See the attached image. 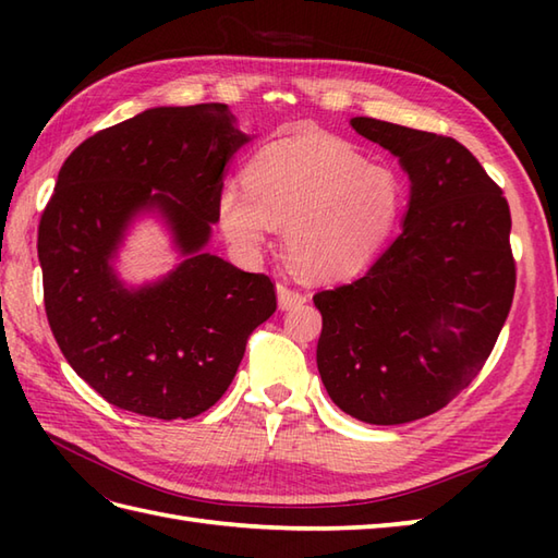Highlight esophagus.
I'll list each match as a JSON object with an SVG mask.
<instances>
[{"mask_svg": "<svg viewBox=\"0 0 558 558\" xmlns=\"http://www.w3.org/2000/svg\"><path fill=\"white\" fill-rule=\"evenodd\" d=\"M278 302L282 310H288V306H298V304H304L306 302V294L298 288H292L288 280H280L278 282Z\"/></svg>", "mask_w": 558, "mask_h": 558, "instance_id": "esophagus-1", "label": "esophagus"}]
</instances>
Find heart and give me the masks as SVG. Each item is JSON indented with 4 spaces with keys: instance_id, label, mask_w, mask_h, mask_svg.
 <instances>
[{
    "instance_id": "obj_1",
    "label": "heart",
    "mask_w": 558,
    "mask_h": 558,
    "mask_svg": "<svg viewBox=\"0 0 558 558\" xmlns=\"http://www.w3.org/2000/svg\"><path fill=\"white\" fill-rule=\"evenodd\" d=\"M402 208L393 170L369 165L333 136L276 141L252 160L246 189L228 184L218 216L228 240L258 252L276 225H288V252L312 278H342L369 264Z\"/></svg>"
}]
</instances>
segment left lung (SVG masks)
I'll use <instances>...</instances> for the list:
<instances>
[{
	"instance_id": "1",
	"label": "left lung",
	"mask_w": 558,
	"mask_h": 558,
	"mask_svg": "<svg viewBox=\"0 0 558 558\" xmlns=\"http://www.w3.org/2000/svg\"><path fill=\"white\" fill-rule=\"evenodd\" d=\"M412 182L402 230L362 278L314 294L316 364L336 405L366 424L429 417L496 345L515 292L511 210L456 138L352 117Z\"/></svg>"
}]
</instances>
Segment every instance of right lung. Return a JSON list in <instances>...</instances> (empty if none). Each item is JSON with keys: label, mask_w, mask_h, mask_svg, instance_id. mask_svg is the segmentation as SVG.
<instances>
[{"label": "right lung", "mask_w": 558, "mask_h": 558, "mask_svg": "<svg viewBox=\"0 0 558 558\" xmlns=\"http://www.w3.org/2000/svg\"><path fill=\"white\" fill-rule=\"evenodd\" d=\"M246 141L222 102L153 108L93 134L59 170L38 225L45 314L71 369L110 405L165 422L206 412L276 312L268 276L201 252L225 165ZM146 205L166 213L190 258L129 293L107 260Z\"/></svg>", "instance_id": "right-lung-1"}]
</instances>
